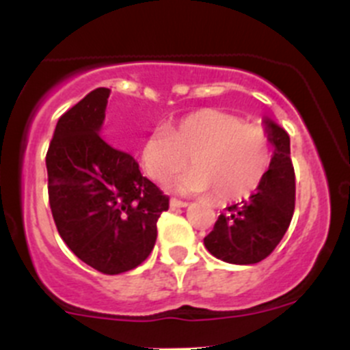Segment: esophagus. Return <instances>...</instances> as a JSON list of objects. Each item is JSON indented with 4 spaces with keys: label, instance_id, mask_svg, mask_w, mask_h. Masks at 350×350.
<instances>
[{
    "label": "esophagus",
    "instance_id": "esophagus-1",
    "mask_svg": "<svg viewBox=\"0 0 350 350\" xmlns=\"http://www.w3.org/2000/svg\"><path fill=\"white\" fill-rule=\"evenodd\" d=\"M169 204H171V208H186L188 206V203H186V201L178 200V198H171Z\"/></svg>",
    "mask_w": 350,
    "mask_h": 350
}]
</instances>
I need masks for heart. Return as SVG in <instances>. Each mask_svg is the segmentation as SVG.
<instances>
[{"instance_id":"heart-1","label":"heart","mask_w":350,"mask_h":350,"mask_svg":"<svg viewBox=\"0 0 350 350\" xmlns=\"http://www.w3.org/2000/svg\"><path fill=\"white\" fill-rule=\"evenodd\" d=\"M189 162L193 169L172 181L179 193L211 189L218 201L249 196L262 183L273 161L266 130L218 109H198L169 130L155 129L140 146L147 174L165 181Z\"/></svg>"}]
</instances>
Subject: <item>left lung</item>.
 Returning a JSON list of instances; mask_svg holds the SVG:
<instances>
[{"label": "left lung", "mask_w": 350, "mask_h": 350, "mask_svg": "<svg viewBox=\"0 0 350 350\" xmlns=\"http://www.w3.org/2000/svg\"><path fill=\"white\" fill-rule=\"evenodd\" d=\"M264 123L274 146L266 178L247 200L228 206L204 237L208 252L225 262H260L276 249L291 224L296 186L289 135L273 120L266 118Z\"/></svg>", "instance_id": "obj_1"}]
</instances>
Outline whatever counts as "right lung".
Listing matches in <instances>:
<instances>
[{
    "mask_svg": "<svg viewBox=\"0 0 350 350\" xmlns=\"http://www.w3.org/2000/svg\"><path fill=\"white\" fill-rule=\"evenodd\" d=\"M108 88H98L59 118L49 146V203L59 235L103 274L140 266L152 252L169 198L140 174L130 154L100 135Z\"/></svg>",
    "mask_w": 350,
    "mask_h": 350,
    "instance_id": "add662e5",
    "label": "right lung"
}]
</instances>
